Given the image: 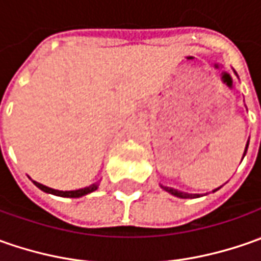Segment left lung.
Instances as JSON below:
<instances>
[{
  "label": "left lung",
  "instance_id": "1",
  "mask_svg": "<svg viewBox=\"0 0 261 261\" xmlns=\"http://www.w3.org/2000/svg\"><path fill=\"white\" fill-rule=\"evenodd\" d=\"M234 74L237 75L236 71H234ZM247 148H248V141H247V145H246V149H244V155H243V158L246 156ZM160 186H161V189H164V190L168 192L170 195L175 196V197H180V199H196V197H200V196H202V195H199V193H187V192H181V190H177V189H173V187H167V186H163V185H160ZM219 189H221V187H218V189L212 190V192H216V190H219Z\"/></svg>",
  "mask_w": 261,
  "mask_h": 261
}]
</instances>
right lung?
Here are the masks:
<instances>
[{"instance_id":"add662e5","label":"right lung","mask_w":261,"mask_h":261,"mask_svg":"<svg viewBox=\"0 0 261 261\" xmlns=\"http://www.w3.org/2000/svg\"><path fill=\"white\" fill-rule=\"evenodd\" d=\"M32 180V178H30ZM35 183L36 187H39L40 190H43L45 193H50V195L61 196V197H81V196H86L88 193H93L94 190L98 189V181L97 183H93L88 187H84V189H76V190H56V189H52V187H47V186L42 185V183H37L35 180H32Z\"/></svg>"}]
</instances>
